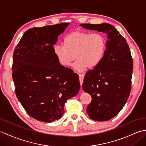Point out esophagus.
I'll return each instance as SVG.
<instances>
[{
	"label": "esophagus",
	"instance_id": "34e87169",
	"mask_svg": "<svg viewBox=\"0 0 146 146\" xmlns=\"http://www.w3.org/2000/svg\"><path fill=\"white\" fill-rule=\"evenodd\" d=\"M84 74H79V80H80V85H81V87H82V83H83V78H84Z\"/></svg>",
	"mask_w": 146,
	"mask_h": 146
}]
</instances>
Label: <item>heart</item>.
Masks as SVG:
<instances>
[{"label": "heart", "mask_w": 146, "mask_h": 146, "mask_svg": "<svg viewBox=\"0 0 146 146\" xmlns=\"http://www.w3.org/2000/svg\"><path fill=\"white\" fill-rule=\"evenodd\" d=\"M64 46L56 44L54 54L62 66H70L77 59L75 70L83 71L88 67L95 68L104 58L107 49V39L101 33L75 31L64 39Z\"/></svg>", "instance_id": "heart-1"}]
</instances>
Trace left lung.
I'll return each instance as SVG.
<instances>
[{
  "mask_svg": "<svg viewBox=\"0 0 146 146\" xmlns=\"http://www.w3.org/2000/svg\"><path fill=\"white\" fill-rule=\"evenodd\" d=\"M80 26L107 35L104 58L86 73L82 88L92 98L86 108L88 116L94 120H108L119 113L129 97L133 72L131 51L125 38L110 24Z\"/></svg>",
  "mask_w": 146,
  "mask_h": 146,
  "instance_id": "8db88e82",
  "label": "left lung"
}]
</instances>
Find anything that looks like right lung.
I'll return each instance as SVG.
<instances>
[{
  "instance_id": "obj_1",
  "label": "right lung",
  "mask_w": 146,
  "mask_h": 146,
  "mask_svg": "<svg viewBox=\"0 0 146 146\" xmlns=\"http://www.w3.org/2000/svg\"><path fill=\"white\" fill-rule=\"evenodd\" d=\"M69 23L34 27L15 48L12 78L18 100L29 115L44 122L60 119L68 99L78 94V74L59 63L53 46Z\"/></svg>"
}]
</instances>
